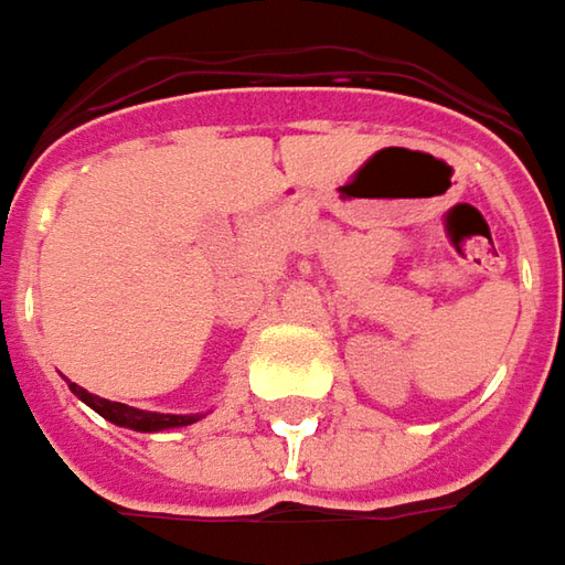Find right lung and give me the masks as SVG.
Here are the masks:
<instances>
[{
  "mask_svg": "<svg viewBox=\"0 0 565 565\" xmlns=\"http://www.w3.org/2000/svg\"><path fill=\"white\" fill-rule=\"evenodd\" d=\"M71 390L76 398H83L92 412H98L105 420L117 424V427L138 429V433H160V429L188 427V424L201 420V414L138 412V408H129V405H122V402H110V398H102V395H92L89 390H83V386H76V383H71Z\"/></svg>",
  "mask_w": 565,
  "mask_h": 565,
  "instance_id": "right-lung-1",
  "label": "right lung"
}]
</instances>
